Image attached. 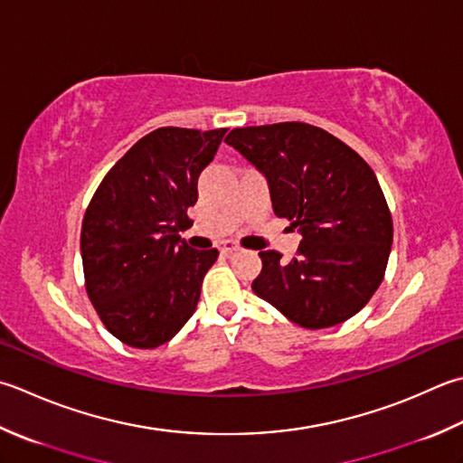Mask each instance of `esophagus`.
<instances>
[{
  "mask_svg": "<svg viewBox=\"0 0 463 463\" xmlns=\"http://www.w3.org/2000/svg\"><path fill=\"white\" fill-rule=\"evenodd\" d=\"M239 249H241V247H239L237 241H224V242L221 244V250L224 252V255H231V252L239 250Z\"/></svg>",
  "mask_w": 463,
  "mask_h": 463,
  "instance_id": "34e87169",
  "label": "esophagus"
}]
</instances>
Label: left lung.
I'll list each match as a JSON object with an SVG mask.
<instances>
[{"instance_id": "left-lung-1", "label": "left lung", "mask_w": 463, "mask_h": 463, "mask_svg": "<svg viewBox=\"0 0 463 463\" xmlns=\"http://www.w3.org/2000/svg\"><path fill=\"white\" fill-rule=\"evenodd\" d=\"M224 142L267 176L275 214L303 237L291 260L259 252L252 291L307 329L351 319L382 285L393 242L375 172L345 142L305 122L234 128Z\"/></svg>"}]
</instances>
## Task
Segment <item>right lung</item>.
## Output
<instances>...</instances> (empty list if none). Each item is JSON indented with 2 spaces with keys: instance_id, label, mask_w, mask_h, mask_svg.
Masks as SVG:
<instances>
[{
  "instance_id": "add662e5",
  "label": "right lung",
  "mask_w": 463,
  "mask_h": 463,
  "mask_svg": "<svg viewBox=\"0 0 463 463\" xmlns=\"http://www.w3.org/2000/svg\"><path fill=\"white\" fill-rule=\"evenodd\" d=\"M226 128L165 126L108 170L81 221L86 293L116 339L136 349L165 345L193 317L219 250L180 237L193 221L198 176Z\"/></svg>"
}]
</instances>
